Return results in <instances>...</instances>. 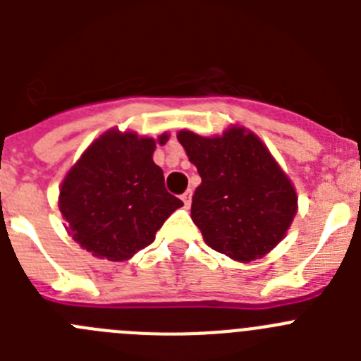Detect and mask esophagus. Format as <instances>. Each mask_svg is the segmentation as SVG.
<instances>
[{
	"label": "esophagus",
	"instance_id": "obj_1",
	"mask_svg": "<svg viewBox=\"0 0 361 361\" xmlns=\"http://www.w3.org/2000/svg\"><path fill=\"white\" fill-rule=\"evenodd\" d=\"M180 199H183V202H184V206H186V208H190V204H191V191L188 190L186 193H184L183 197H180Z\"/></svg>",
	"mask_w": 361,
	"mask_h": 361
}]
</instances>
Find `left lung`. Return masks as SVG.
<instances>
[{"label":"left lung","instance_id":"obj_1","mask_svg":"<svg viewBox=\"0 0 361 361\" xmlns=\"http://www.w3.org/2000/svg\"><path fill=\"white\" fill-rule=\"evenodd\" d=\"M177 139L202 178L191 219L204 242L242 264L275 250L291 228L298 197L267 146L237 124L212 137L180 130Z\"/></svg>","mask_w":361,"mask_h":361}]
</instances>
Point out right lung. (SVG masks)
Here are the masks:
<instances>
[{
	"mask_svg": "<svg viewBox=\"0 0 361 361\" xmlns=\"http://www.w3.org/2000/svg\"><path fill=\"white\" fill-rule=\"evenodd\" d=\"M157 139L111 128L95 139L59 186L66 233L97 258L123 262L155 240L164 220L183 206L168 193L153 162Z\"/></svg>",
	"mask_w": 361,
	"mask_h": 361,
	"instance_id": "obj_1",
	"label": "right lung"
}]
</instances>
